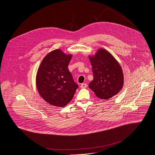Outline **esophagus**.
I'll return each mask as SVG.
<instances>
[{"label":"esophagus","instance_id":"34e87169","mask_svg":"<svg viewBox=\"0 0 155 155\" xmlns=\"http://www.w3.org/2000/svg\"><path fill=\"white\" fill-rule=\"evenodd\" d=\"M86 86H87V84L86 83H82L80 85V87L81 88H85V87H86Z\"/></svg>","mask_w":155,"mask_h":155}]
</instances>
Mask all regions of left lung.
Returning a JSON list of instances; mask_svg holds the SVG:
<instances>
[{
  "mask_svg": "<svg viewBox=\"0 0 155 155\" xmlns=\"http://www.w3.org/2000/svg\"><path fill=\"white\" fill-rule=\"evenodd\" d=\"M89 58L93 73L89 87L102 99H108L117 94L124 84L123 73L118 62L103 48L99 49L94 56H90Z\"/></svg>",
  "mask_w": 155,
  "mask_h": 155,
  "instance_id": "1",
  "label": "left lung"
}]
</instances>
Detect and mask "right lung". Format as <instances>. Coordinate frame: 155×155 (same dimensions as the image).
<instances>
[{
	"label": "right lung",
	"mask_w": 155,
	"mask_h": 155,
	"mask_svg": "<svg viewBox=\"0 0 155 155\" xmlns=\"http://www.w3.org/2000/svg\"><path fill=\"white\" fill-rule=\"evenodd\" d=\"M72 54L54 50L44 58L36 75V86L40 96L56 107H64L72 99L78 86L68 69Z\"/></svg>",
	"instance_id": "right-lung-1"
}]
</instances>
